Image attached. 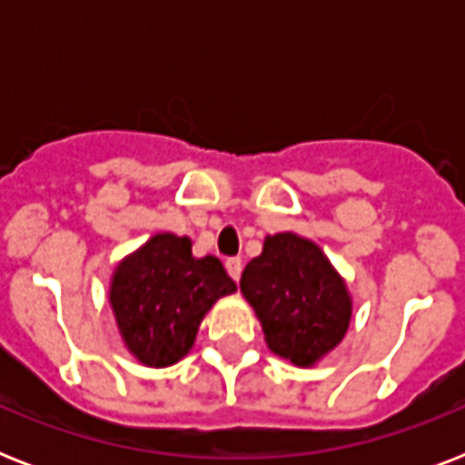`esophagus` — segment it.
Wrapping results in <instances>:
<instances>
[{"instance_id": "34e87169", "label": "esophagus", "mask_w": 465, "mask_h": 465, "mask_svg": "<svg viewBox=\"0 0 465 465\" xmlns=\"http://www.w3.org/2000/svg\"><path fill=\"white\" fill-rule=\"evenodd\" d=\"M241 270H243V262H241V258H229V261H226V272H229L233 280H239Z\"/></svg>"}]
</instances>
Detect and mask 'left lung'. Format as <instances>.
<instances>
[{"instance_id":"obj_1","label":"left lung","mask_w":465,"mask_h":465,"mask_svg":"<svg viewBox=\"0 0 465 465\" xmlns=\"http://www.w3.org/2000/svg\"><path fill=\"white\" fill-rule=\"evenodd\" d=\"M265 342L297 367H311L345 338L352 299L323 251L297 233H275L241 275Z\"/></svg>"}]
</instances>
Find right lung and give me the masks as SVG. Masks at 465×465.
Instances as JSON below:
<instances>
[{
    "label": "right lung",
    "instance_id": "1",
    "mask_svg": "<svg viewBox=\"0 0 465 465\" xmlns=\"http://www.w3.org/2000/svg\"><path fill=\"white\" fill-rule=\"evenodd\" d=\"M232 292L219 258H195L188 236L156 233L115 268L111 306L127 350L147 367H171L188 354L212 304Z\"/></svg>",
    "mask_w": 465,
    "mask_h": 465
}]
</instances>
